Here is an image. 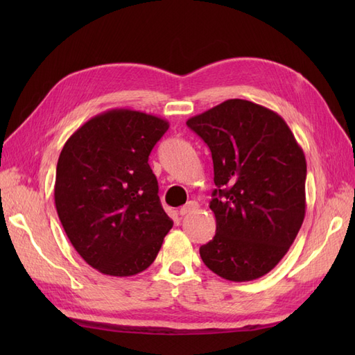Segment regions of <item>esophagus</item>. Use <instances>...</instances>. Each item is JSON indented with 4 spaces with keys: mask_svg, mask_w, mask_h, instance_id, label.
Wrapping results in <instances>:
<instances>
[{
    "mask_svg": "<svg viewBox=\"0 0 355 355\" xmlns=\"http://www.w3.org/2000/svg\"><path fill=\"white\" fill-rule=\"evenodd\" d=\"M198 207H200V204L197 201H188L185 206L180 207L179 214H182V216H185V214H189L192 211H197Z\"/></svg>",
    "mask_w": 355,
    "mask_h": 355,
    "instance_id": "esophagus-1",
    "label": "esophagus"
}]
</instances>
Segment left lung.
Listing matches in <instances>:
<instances>
[{
  "label": "left lung",
  "instance_id": "1",
  "mask_svg": "<svg viewBox=\"0 0 355 355\" xmlns=\"http://www.w3.org/2000/svg\"><path fill=\"white\" fill-rule=\"evenodd\" d=\"M187 125L210 148L216 185V234L200 247L201 259L225 280H256L283 259L302 227V148L280 115L243 99L225 101Z\"/></svg>",
  "mask_w": 355,
  "mask_h": 355
}]
</instances>
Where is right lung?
Masks as SVG:
<instances>
[{"label":"right lung","mask_w":355,"mask_h":355,"mask_svg":"<svg viewBox=\"0 0 355 355\" xmlns=\"http://www.w3.org/2000/svg\"><path fill=\"white\" fill-rule=\"evenodd\" d=\"M168 123L132 110L93 116L62 148L55 204L73 249L114 277L145 271L173 227L158 197L149 154Z\"/></svg>","instance_id":"right-lung-1"}]
</instances>
